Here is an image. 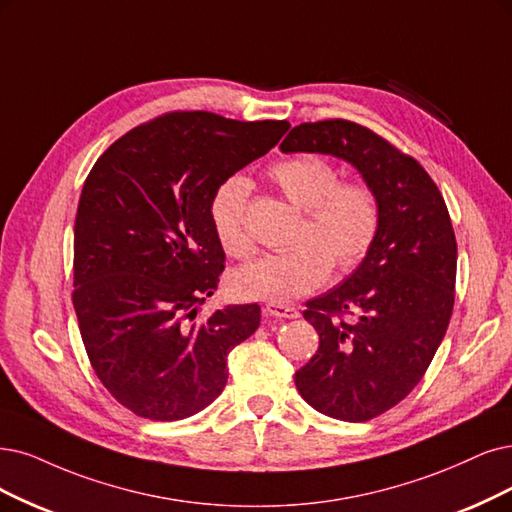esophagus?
Instances as JSON below:
<instances>
[{"label":"esophagus","instance_id":"obj_1","mask_svg":"<svg viewBox=\"0 0 512 512\" xmlns=\"http://www.w3.org/2000/svg\"><path fill=\"white\" fill-rule=\"evenodd\" d=\"M263 312H266V316H274V318H297L299 316V310L295 306H287V304H270L263 308Z\"/></svg>","mask_w":512,"mask_h":512}]
</instances>
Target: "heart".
<instances>
[{
    "mask_svg": "<svg viewBox=\"0 0 512 512\" xmlns=\"http://www.w3.org/2000/svg\"><path fill=\"white\" fill-rule=\"evenodd\" d=\"M278 192L304 211L295 246L263 255L232 278L236 295L285 304L316 291L331 268L352 272L380 236L382 206L375 189L361 179H339V170L316 154H295L268 168ZM249 185L242 177L221 181L208 202V215L221 249L236 259L253 255L244 211Z\"/></svg>",
    "mask_w": 512,
    "mask_h": 512,
    "instance_id": "b5f03b06",
    "label": "heart"
}]
</instances>
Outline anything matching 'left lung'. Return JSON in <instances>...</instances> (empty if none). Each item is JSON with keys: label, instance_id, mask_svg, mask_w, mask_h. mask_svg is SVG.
<instances>
[{"label": "left lung", "instance_id": "8db88e82", "mask_svg": "<svg viewBox=\"0 0 512 512\" xmlns=\"http://www.w3.org/2000/svg\"><path fill=\"white\" fill-rule=\"evenodd\" d=\"M280 149L344 158L380 198L382 227L367 259L306 304L320 342L295 373L316 411L367 422L420 384L445 337L458 266L447 204L418 160L350 120L299 124Z\"/></svg>", "mask_w": 512, "mask_h": 512}]
</instances>
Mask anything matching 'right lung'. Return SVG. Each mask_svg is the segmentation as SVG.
<instances>
[{
	"instance_id": "right-lung-1",
	"label": "right lung",
	"mask_w": 512,
	"mask_h": 512,
	"mask_svg": "<svg viewBox=\"0 0 512 512\" xmlns=\"http://www.w3.org/2000/svg\"><path fill=\"white\" fill-rule=\"evenodd\" d=\"M289 126L170 111L128 130L88 173L73 308L94 373L139 418L175 422L211 405L227 384V354L257 331V304L198 316L225 268L208 202Z\"/></svg>"
}]
</instances>
